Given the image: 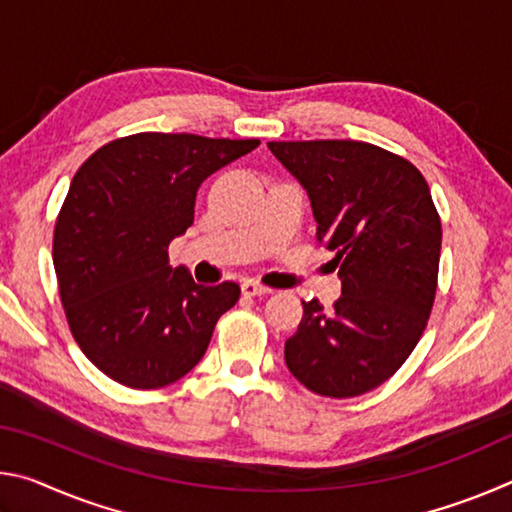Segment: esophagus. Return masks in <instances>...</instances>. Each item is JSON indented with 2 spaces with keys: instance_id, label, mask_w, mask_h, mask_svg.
Returning <instances> with one entry per match:
<instances>
[{
  "instance_id": "1",
  "label": "esophagus",
  "mask_w": 512,
  "mask_h": 512,
  "mask_svg": "<svg viewBox=\"0 0 512 512\" xmlns=\"http://www.w3.org/2000/svg\"><path fill=\"white\" fill-rule=\"evenodd\" d=\"M241 293L248 298H255V296H266V293H271V289L262 287V284H257L253 280H246V282H241Z\"/></svg>"
}]
</instances>
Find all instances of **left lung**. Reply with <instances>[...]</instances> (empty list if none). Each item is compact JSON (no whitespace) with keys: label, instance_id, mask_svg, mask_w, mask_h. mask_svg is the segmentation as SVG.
<instances>
[{"label":"left lung","instance_id":"left-lung-1","mask_svg":"<svg viewBox=\"0 0 512 512\" xmlns=\"http://www.w3.org/2000/svg\"><path fill=\"white\" fill-rule=\"evenodd\" d=\"M305 187L316 239L334 250L341 298L332 311L302 302L284 343L291 375L311 393L357 397L409 359L436 298L440 216L422 173L368 142H268Z\"/></svg>","mask_w":512,"mask_h":512}]
</instances>
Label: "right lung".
Listing matches in <instances>:
<instances>
[{"label":"right lung","instance_id":"right-lung-1","mask_svg":"<svg viewBox=\"0 0 512 512\" xmlns=\"http://www.w3.org/2000/svg\"><path fill=\"white\" fill-rule=\"evenodd\" d=\"M259 140L137 133L81 164L54 230V268L69 329L103 375L128 388L169 386L210 345L239 284H196L169 244L194 223L207 176Z\"/></svg>","mask_w":512,"mask_h":512}]
</instances>
